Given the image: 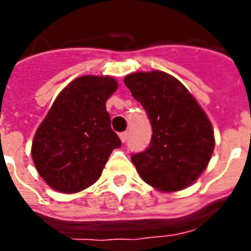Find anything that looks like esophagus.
Instances as JSON below:
<instances>
[{
  "instance_id": "obj_1",
  "label": "esophagus",
  "mask_w": 251,
  "mask_h": 251,
  "mask_svg": "<svg viewBox=\"0 0 251 251\" xmlns=\"http://www.w3.org/2000/svg\"><path fill=\"white\" fill-rule=\"evenodd\" d=\"M120 139H121L122 143H125L126 139H127V131H122V133H120Z\"/></svg>"
}]
</instances>
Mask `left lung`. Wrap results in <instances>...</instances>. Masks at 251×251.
I'll return each instance as SVG.
<instances>
[{"label": "left lung", "instance_id": "1", "mask_svg": "<svg viewBox=\"0 0 251 251\" xmlns=\"http://www.w3.org/2000/svg\"><path fill=\"white\" fill-rule=\"evenodd\" d=\"M124 82L152 125L147 150L131 156L141 178L167 193L186 189L214 152V129L207 114L186 87L164 72L133 73Z\"/></svg>", "mask_w": 251, "mask_h": 251}]
</instances>
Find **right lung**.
<instances>
[{
    "instance_id": "obj_1",
    "label": "right lung",
    "mask_w": 251,
    "mask_h": 251,
    "mask_svg": "<svg viewBox=\"0 0 251 251\" xmlns=\"http://www.w3.org/2000/svg\"><path fill=\"white\" fill-rule=\"evenodd\" d=\"M108 75H83L61 91L33 137V164L53 190L73 194L100 178L121 141L105 102L117 90Z\"/></svg>"
}]
</instances>
